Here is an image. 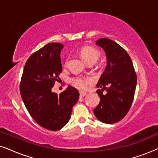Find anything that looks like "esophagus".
<instances>
[{
	"label": "esophagus",
	"instance_id": "esophagus-1",
	"mask_svg": "<svg viewBox=\"0 0 158 158\" xmlns=\"http://www.w3.org/2000/svg\"><path fill=\"white\" fill-rule=\"evenodd\" d=\"M86 94H87V93H86V92L80 91V97H84Z\"/></svg>",
	"mask_w": 158,
	"mask_h": 158
}]
</instances>
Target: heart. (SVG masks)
Instances as JSON below:
<instances>
[{"mask_svg": "<svg viewBox=\"0 0 158 158\" xmlns=\"http://www.w3.org/2000/svg\"><path fill=\"white\" fill-rule=\"evenodd\" d=\"M79 53L86 63L91 62H96L101 55L100 52L98 49L90 46L83 47L80 50ZM67 64H68V60H65L64 65H67ZM90 82H91V79L89 78V77L82 76H76L71 79V83H72L73 85L75 87L82 90L85 89Z\"/></svg>", "mask_w": 158, "mask_h": 158, "instance_id": "heart-1", "label": "heart"}]
</instances>
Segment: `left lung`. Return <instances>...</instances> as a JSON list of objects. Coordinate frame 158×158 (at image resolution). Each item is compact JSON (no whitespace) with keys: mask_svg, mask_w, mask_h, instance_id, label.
Masks as SVG:
<instances>
[{"mask_svg":"<svg viewBox=\"0 0 158 158\" xmlns=\"http://www.w3.org/2000/svg\"><path fill=\"white\" fill-rule=\"evenodd\" d=\"M96 44L106 53L107 63L97 83L100 103L94 110L96 118L106 124H114L126 116L133 102L137 75L126 50L109 39L101 38ZM104 89L107 91L102 94Z\"/></svg>","mask_w":158,"mask_h":158,"instance_id":"1","label":"left lung"}]
</instances>
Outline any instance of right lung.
I'll use <instances>...</instances> for the list:
<instances>
[{"instance_id":"1","label":"right lung","mask_w":158,"mask_h":158,"mask_svg":"<svg viewBox=\"0 0 158 158\" xmlns=\"http://www.w3.org/2000/svg\"><path fill=\"white\" fill-rule=\"evenodd\" d=\"M64 46L49 43L30 56L21 80L20 93L25 106L41 127L57 131L70 120L79 92L68 86L60 95L52 88L62 71L60 52Z\"/></svg>"}]
</instances>
